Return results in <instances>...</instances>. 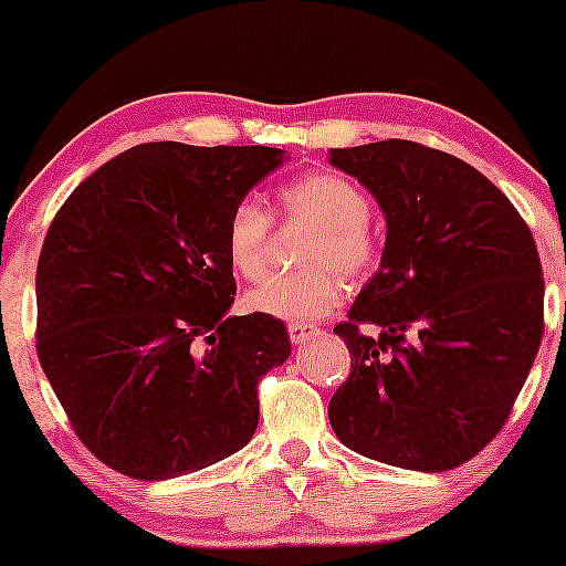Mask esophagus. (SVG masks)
<instances>
[{
	"mask_svg": "<svg viewBox=\"0 0 566 566\" xmlns=\"http://www.w3.org/2000/svg\"><path fill=\"white\" fill-rule=\"evenodd\" d=\"M318 334H321V329L313 324H289V337L294 345H305L307 339L318 337Z\"/></svg>",
	"mask_w": 566,
	"mask_h": 566,
	"instance_id": "obj_1",
	"label": "esophagus"
}]
</instances>
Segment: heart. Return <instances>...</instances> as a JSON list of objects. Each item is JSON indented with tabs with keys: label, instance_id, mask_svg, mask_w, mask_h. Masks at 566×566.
I'll return each instance as SVG.
<instances>
[{
	"label": "heart",
	"instance_id": "1",
	"mask_svg": "<svg viewBox=\"0 0 566 566\" xmlns=\"http://www.w3.org/2000/svg\"><path fill=\"white\" fill-rule=\"evenodd\" d=\"M277 212L315 223L300 259L310 270L261 281L272 221L270 212L251 197L240 199L227 216L223 251L229 266L242 281H261L245 296L253 313L294 324L324 318L343 302V275L356 281L369 275L380 261V240L369 223L367 193L339 172H310L277 191Z\"/></svg>",
	"mask_w": 566,
	"mask_h": 566
}]
</instances>
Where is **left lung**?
Masks as SVG:
<instances>
[{
    "instance_id": "1",
    "label": "left lung",
    "mask_w": 566,
    "mask_h": 566,
    "mask_svg": "<svg viewBox=\"0 0 566 566\" xmlns=\"http://www.w3.org/2000/svg\"><path fill=\"white\" fill-rule=\"evenodd\" d=\"M329 161L386 212L380 270L334 326L350 350L334 434L382 464L453 470L500 434L537 356L534 237L485 175L421 143L334 148Z\"/></svg>"
}]
</instances>
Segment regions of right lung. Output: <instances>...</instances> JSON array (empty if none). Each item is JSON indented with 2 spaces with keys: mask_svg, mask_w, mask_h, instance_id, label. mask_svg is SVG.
<instances>
[{
  "mask_svg": "<svg viewBox=\"0 0 566 566\" xmlns=\"http://www.w3.org/2000/svg\"><path fill=\"white\" fill-rule=\"evenodd\" d=\"M266 145L145 143L66 197L38 261V356L77 440L167 480L248 446L259 380L291 354L283 321L229 315L223 227L281 167Z\"/></svg>",
  "mask_w": 566,
  "mask_h": 566,
  "instance_id": "right-lung-1",
  "label": "right lung"
}]
</instances>
